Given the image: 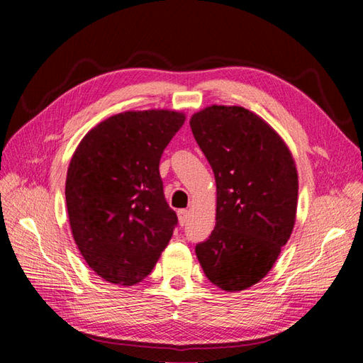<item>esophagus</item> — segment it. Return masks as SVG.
<instances>
[{
	"label": "esophagus",
	"mask_w": 363,
	"mask_h": 363,
	"mask_svg": "<svg viewBox=\"0 0 363 363\" xmlns=\"http://www.w3.org/2000/svg\"><path fill=\"white\" fill-rule=\"evenodd\" d=\"M177 218H179V225L181 226H186L187 221H189V211L187 209L177 211Z\"/></svg>",
	"instance_id": "esophagus-1"
}]
</instances>
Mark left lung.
I'll return each instance as SVG.
<instances>
[{"label":"left lung","instance_id":"left-lung-1","mask_svg":"<svg viewBox=\"0 0 363 363\" xmlns=\"http://www.w3.org/2000/svg\"><path fill=\"white\" fill-rule=\"evenodd\" d=\"M190 128L217 182V225L196 245V257L220 289H248L272 269L290 238L295 162L274 129L245 107H206Z\"/></svg>","mask_w":363,"mask_h":363}]
</instances>
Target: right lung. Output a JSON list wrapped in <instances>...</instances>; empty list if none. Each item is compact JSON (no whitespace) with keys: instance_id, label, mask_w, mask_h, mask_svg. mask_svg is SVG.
<instances>
[{"instance_id":"obj_1","label":"right lung","mask_w":363,"mask_h":363,"mask_svg":"<svg viewBox=\"0 0 363 363\" xmlns=\"http://www.w3.org/2000/svg\"><path fill=\"white\" fill-rule=\"evenodd\" d=\"M173 111L123 112L82 138L67 173L74 242L87 265L112 284L151 273L177 226L159 173L162 152L184 125Z\"/></svg>"}]
</instances>
